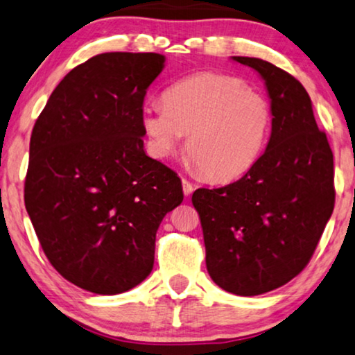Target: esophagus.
I'll return each instance as SVG.
<instances>
[{
    "mask_svg": "<svg viewBox=\"0 0 355 355\" xmlns=\"http://www.w3.org/2000/svg\"><path fill=\"white\" fill-rule=\"evenodd\" d=\"M182 183H183V193H184V196H189V194H191V193L194 191L193 183L189 182V180L183 178V180H182Z\"/></svg>",
    "mask_w": 355,
    "mask_h": 355,
    "instance_id": "34e87169",
    "label": "esophagus"
}]
</instances>
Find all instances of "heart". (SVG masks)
Returning a JSON list of instances; mask_svg holds the SVG:
<instances>
[{"mask_svg": "<svg viewBox=\"0 0 355 355\" xmlns=\"http://www.w3.org/2000/svg\"><path fill=\"white\" fill-rule=\"evenodd\" d=\"M164 100L141 108V125L156 157L171 156L188 134V156L211 182L241 178L261 157L271 107L242 79L200 73L172 84Z\"/></svg>", "mask_w": 355, "mask_h": 355, "instance_id": "b5f03b06", "label": "heart"}]
</instances>
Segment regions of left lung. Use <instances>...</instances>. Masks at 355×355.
Masks as SVG:
<instances>
[{
	"mask_svg": "<svg viewBox=\"0 0 355 355\" xmlns=\"http://www.w3.org/2000/svg\"><path fill=\"white\" fill-rule=\"evenodd\" d=\"M232 60L260 73L271 98L268 146L244 177L193 193L205 264L226 292L255 296L303 271L335 207L333 153L298 79L253 57Z\"/></svg>",
	"mask_w": 355,
	"mask_h": 355,
	"instance_id": "left-lung-1",
	"label": "left lung"
}]
</instances>
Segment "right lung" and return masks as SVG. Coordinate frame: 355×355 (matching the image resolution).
<instances>
[{
  "label": "right lung",
  "mask_w": 355,
  "mask_h": 355,
  "mask_svg": "<svg viewBox=\"0 0 355 355\" xmlns=\"http://www.w3.org/2000/svg\"><path fill=\"white\" fill-rule=\"evenodd\" d=\"M166 57L105 52L62 79L30 139L25 207L68 282L118 295L148 277L182 180L144 150L141 108Z\"/></svg>",
  "instance_id": "1"
}]
</instances>
